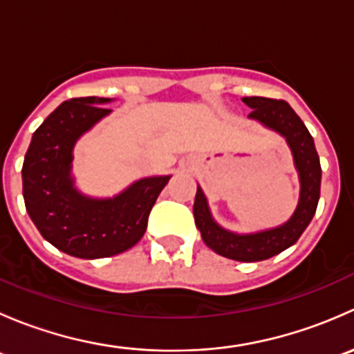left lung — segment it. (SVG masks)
Here are the masks:
<instances>
[{
  "instance_id": "left-lung-1",
  "label": "left lung",
  "mask_w": 354,
  "mask_h": 354,
  "mask_svg": "<svg viewBox=\"0 0 354 354\" xmlns=\"http://www.w3.org/2000/svg\"><path fill=\"white\" fill-rule=\"evenodd\" d=\"M243 102L252 109V113L248 114L252 120H257L263 127L283 135L291 149L299 185H301L295 214L286 223L272 230L238 234L224 230L212 219L205 195L202 188L197 187L194 216L203 243L214 252L238 262H259L295 245L306 230L312 217L315 216L317 203L320 198L322 167L312 135L286 101L269 97H243Z\"/></svg>"
}]
</instances>
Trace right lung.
Instances as JSON below:
<instances>
[{
  "label": "right lung",
  "instance_id": "obj_1",
  "mask_svg": "<svg viewBox=\"0 0 354 354\" xmlns=\"http://www.w3.org/2000/svg\"><path fill=\"white\" fill-rule=\"evenodd\" d=\"M108 97H77L53 111L34 131L22 167L25 209L44 240L78 259L127 252L147 230L149 214L171 176L131 183L111 198H92L75 188L73 147L108 116Z\"/></svg>",
  "mask_w": 354,
  "mask_h": 354
}]
</instances>
